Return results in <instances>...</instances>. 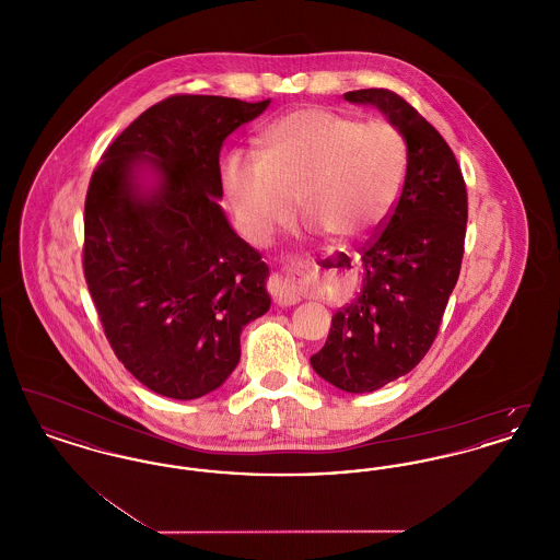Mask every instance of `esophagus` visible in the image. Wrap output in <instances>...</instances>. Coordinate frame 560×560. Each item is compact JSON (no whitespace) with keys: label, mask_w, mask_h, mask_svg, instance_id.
Here are the masks:
<instances>
[{"label":"esophagus","mask_w":560,"mask_h":560,"mask_svg":"<svg viewBox=\"0 0 560 560\" xmlns=\"http://www.w3.org/2000/svg\"><path fill=\"white\" fill-rule=\"evenodd\" d=\"M292 267L295 268V270H300L304 265H302L300 260H293ZM268 290L272 293L275 304H279V306H292L295 302H300V292H298L295 283H293L290 277H285V275L275 272V275L270 277V281H268Z\"/></svg>","instance_id":"34e87169"}]
</instances>
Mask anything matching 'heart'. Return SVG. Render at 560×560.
<instances>
[{"mask_svg": "<svg viewBox=\"0 0 560 560\" xmlns=\"http://www.w3.org/2000/svg\"><path fill=\"white\" fill-rule=\"evenodd\" d=\"M405 176V144L386 121L300 108L262 138V155L233 151L222 188L241 233L254 243L292 220L295 195L308 226L338 241L373 233L390 213Z\"/></svg>", "mask_w": 560, "mask_h": 560, "instance_id": "b5f03b06", "label": "heart"}]
</instances>
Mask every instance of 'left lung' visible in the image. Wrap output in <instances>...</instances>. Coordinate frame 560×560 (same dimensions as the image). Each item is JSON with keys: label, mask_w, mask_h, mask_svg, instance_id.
I'll return each instance as SVG.
<instances>
[{"label": "left lung", "mask_w": 560, "mask_h": 560, "mask_svg": "<svg viewBox=\"0 0 560 560\" xmlns=\"http://www.w3.org/2000/svg\"><path fill=\"white\" fill-rule=\"evenodd\" d=\"M348 103L380 108L407 144L399 201L361 252L363 288L334 319L313 370L347 393H373L411 372L432 347L459 277L468 220L450 144L399 94L370 88Z\"/></svg>", "instance_id": "left-lung-1"}]
</instances>
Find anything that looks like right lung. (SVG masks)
<instances>
[{"label": "right lung", "instance_id": "obj_1", "mask_svg": "<svg viewBox=\"0 0 560 560\" xmlns=\"http://www.w3.org/2000/svg\"><path fill=\"white\" fill-rule=\"evenodd\" d=\"M270 101L170 96L108 144L83 215V275L124 368L199 399L237 368L241 331L270 308L268 267L229 224L220 149Z\"/></svg>", "mask_w": 560, "mask_h": 560}]
</instances>
